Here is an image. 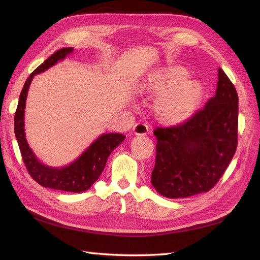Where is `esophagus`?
Instances as JSON below:
<instances>
[{"label":"esophagus","mask_w":260,"mask_h":260,"mask_svg":"<svg viewBox=\"0 0 260 260\" xmlns=\"http://www.w3.org/2000/svg\"><path fill=\"white\" fill-rule=\"evenodd\" d=\"M148 131H149V126L145 123L138 122L134 125V134L137 136H145L148 134Z\"/></svg>","instance_id":"obj_1"}]
</instances>
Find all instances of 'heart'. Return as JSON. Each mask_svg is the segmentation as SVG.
<instances>
[{
    "label": "heart",
    "instance_id": "heart-1",
    "mask_svg": "<svg viewBox=\"0 0 260 260\" xmlns=\"http://www.w3.org/2000/svg\"><path fill=\"white\" fill-rule=\"evenodd\" d=\"M187 69L169 66L152 71L140 84V91L157 96L152 106L154 117L164 124L184 122L199 108L203 98L201 82L189 79Z\"/></svg>",
    "mask_w": 260,
    "mask_h": 260
}]
</instances>
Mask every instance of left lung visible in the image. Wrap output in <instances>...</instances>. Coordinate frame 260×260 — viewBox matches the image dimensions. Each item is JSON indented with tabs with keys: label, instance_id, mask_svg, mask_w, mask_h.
<instances>
[{
	"label": "left lung",
	"instance_id": "left-lung-1",
	"mask_svg": "<svg viewBox=\"0 0 260 260\" xmlns=\"http://www.w3.org/2000/svg\"><path fill=\"white\" fill-rule=\"evenodd\" d=\"M157 139L151 183L169 199L208 192L223 176L237 148L238 94L218 68L216 94L185 122L153 131Z\"/></svg>",
	"mask_w": 260,
	"mask_h": 260
}]
</instances>
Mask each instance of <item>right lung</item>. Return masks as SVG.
Returning a JSON list of instances; mask_svg holds the SVG:
<instances>
[{
	"mask_svg": "<svg viewBox=\"0 0 260 260\" xmlns=\"http://www.w3.org/2000/svg\"><path fill=\"white\" fill-rule=\"evenodd\" d=\"M73 47H64L57 50L52 56L37 67L29 75L21 91L20 100L14 117V131L23 162L31 179L44 187H49L59 191L79 193L87 191L98 180L108 160V156L118 145L124 140L121 134H106L98 138L78 160L71 166L61 169L48 168L36 159L26 142L24 134V109L29 85L36 74L46 71L57 61L65 58L66 55L73 52Z\"/></svg>",
	"mask_w": 260,
	"mask_h": 260,
	"instance_id": "add662e5",
	"label": "right lung"
}]
</instances>
